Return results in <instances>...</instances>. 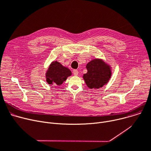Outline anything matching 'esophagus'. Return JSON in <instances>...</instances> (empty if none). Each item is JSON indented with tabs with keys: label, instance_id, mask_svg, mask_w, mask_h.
<instances>
[{
	"label": "esophagus",
	"instance_id": "34e87169",
	"mask_svg": "<svg viewBox=\"0 0 151 151\" xmlns=\"http://www.w3.org/2000/svg\"><path fill=\"white\" fill-rule=\"evenodd\" d=\"M73 75L75 76H77L78 75V71L77 70H74L73 71Z\"/></svg>",
	"mask_w": 151,
	"mask_h": 151
}]
</instances>
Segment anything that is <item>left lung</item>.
Returning <instances> with one entry per match:
<instances>
[{
	"label": "left lung",
	"instance_id": "1",
	"mask_svg": "<svg viewBox=\"0 0 151 151\" xmlns=\"http://www.w3.org/2000/svg\"><path fill=\"white\" fill-rule=\"evenodd\" d=\"M88 72L83 79L90 89H99L106 84L111 76V68L100 59H95L86 65Z\"/></svg>",
	"mask_w": 151,
	"mask_h": 151
}]
</instances>
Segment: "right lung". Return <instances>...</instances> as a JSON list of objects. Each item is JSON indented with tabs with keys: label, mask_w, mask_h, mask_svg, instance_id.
Segmentation results:
<instances>
[{
	"label": "right lung",
	"mask_w": 151,
	"mask_h": 151,
	"mask_svg": "<svg viewBox=\"0 0 151 151\" xmlns=\"http://www.w3.org/2000/svg\"><path fill=\"white\" fill-rule=\"evenodd\" d=\"M71 75V71L70 69L58 61H53L46 72V81L48 84L60 86Z\"/></svg>",
	"instance_id": "add662e5"
}]
</instances>
